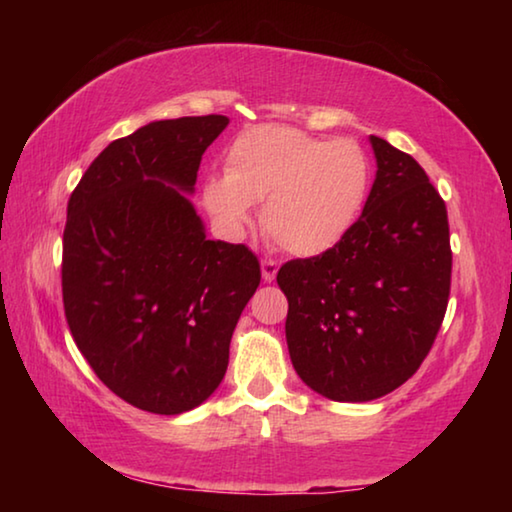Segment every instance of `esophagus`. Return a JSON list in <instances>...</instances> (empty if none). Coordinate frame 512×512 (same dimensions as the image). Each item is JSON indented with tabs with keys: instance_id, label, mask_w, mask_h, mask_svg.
Here are the masks:
<instances>
[{
	"instance_id": "esophagus-1",
	"label": "esophagus",
	"mask_w": 512,
	"mask_h": 512,
	"mask_svg": "<svg viewBox=\"0 0 512 512\" xmlns=\"http://www.w3.org/2000/svg\"><path fill=\"white\" fill-rule=\"evenodd\" d=\"M275 275H277V262H273V259H264V262H262L264 282H273Z\"/></svg>"
}]
</instances>
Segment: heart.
<instances>
[{
  "mask_svg": "<svg viewBox=\"0 0 512 512\" xmlns=\"http://www.w3.org/2000/svg\"><path fill=\"white\" fill-rule=\"evenodd\" d=\"M372 187L368 153L287 126H255L225 151V173L203 180V205L230 235L262 205V228L296 257L334 250L357 225Z\"/></svg>",
  "mask_w": 512,
  "mask_h": 512,
  "instance_id": "heart-1",
  "label": "heart"
}]
</instances>
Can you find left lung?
<instances>
[{
	"instance_id": "left-lung-1",
	"label": "left lung",
	"mask_w": 512,
	"mask_h": 512,
	"mask_svg": "<svg viewBox=\"0 0 512 512\" xmlns=\"http://www.w3.org/2000/svg\"><path fill=\"white\" fill-rule=\"evenodd\" d=\"M377 173L357 225L320 257L277 271L293 368L334 402L384 397L420 368L445 318L447 210L411 155L370 135Z\"/></svg>"
}]
</instances>
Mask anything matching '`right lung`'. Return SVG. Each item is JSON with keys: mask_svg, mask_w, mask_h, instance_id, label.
<instances>
[{"mask_svg": "<svg viewBox=\"0 0 512 512\" xmlns=\"http://www.w3.org/2000/svg\"><path fill=\"white\" fill-rule=\"evenodd\" d=\"M228 124L151 121L108 144L67 203V325L103 384L142 411H192L219 388L262 280L246 246L207 237L189 198Z\"/></svg>", "mask_w": 512, "mask_h": 512, "instance_id": "right-lung-1", "label": "right lung"}]
</instances>
